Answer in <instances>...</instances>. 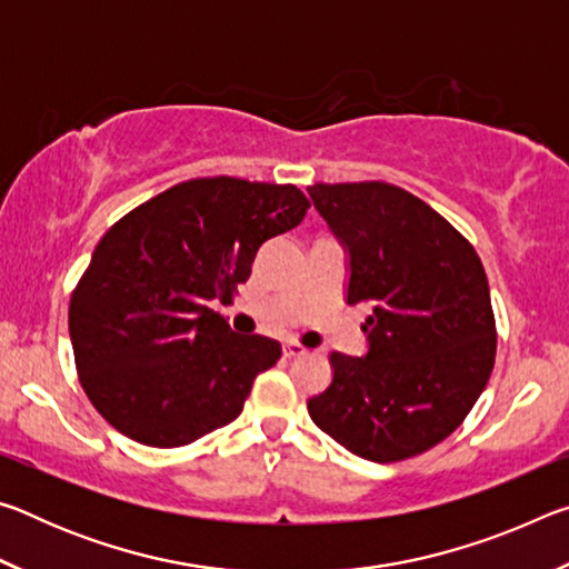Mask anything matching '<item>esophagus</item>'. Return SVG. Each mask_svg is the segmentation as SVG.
Masks as SVG:
<instances>
[{"instance_id": "1", "label": "esophagus", "mask_w": 569, "mask_h": 569, "mask_svg": "<svg viewBox=\"0 0 569 569\" xmlns=\"http://www.w3.org/2000/svg\"><path fill=\"white\" fill-rule=\"evenodd\" d=\"M306 353H308V349H306V346L298 343V341L283 343V356H286V359H298V356H306Z\"/></svg>"}]
</instances>
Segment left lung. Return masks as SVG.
<instances>
[{
	"instance_id": "8db88e82",
	"label": "left lung",
	"mask_w": 569,
	"mask_h": 569,
	"mask_svg": "<svg viewBox=\"0 0 569 569\" xmlns=\"http://www.w3.org/2000/svg\"><path fill=\"white\" fill-rule=\"evenodd\" d=\"M313 206L351 256L346 301L371 303L366 359L333 351L313 423L353 455L401 461L455 431L495 369L497 323L475 246L383 180L316 182Z\"/></svg>"
}]
</instances>
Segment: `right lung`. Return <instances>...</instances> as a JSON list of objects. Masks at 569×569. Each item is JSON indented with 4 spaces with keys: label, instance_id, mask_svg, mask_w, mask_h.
<instances>
[{
    "label": "right lung",
    "instance_id": "obj_1",
    "mask_svg": "<svg viewBox=\"0 0 569 569\" xmlns=\"http://www.w3.org/2000/svg\"><path fill=\"white\" fill-rule=\"evenodd\" d=\"M308 208L291 182L216 176L182 180L110 226L70 298L77 377L104 421L170 449L243 411L281 343L230 331L208 301L233 298L258 248Z\"/></svg>",
    "mask_w": 569,
    "mask_h": 569
}]
</instances>
